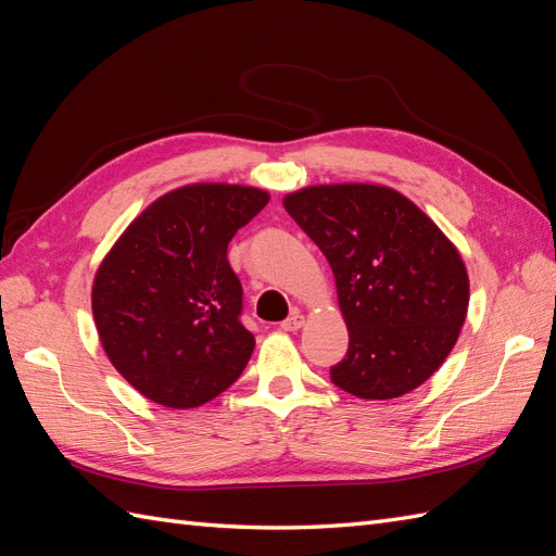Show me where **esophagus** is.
<instances>
[{
	"label": "esophagus",
	"mask_w": 556,
	"mask_h": 556,
	"mask_svg": "<svg viewBox=\"0 0 556 556\" xmlns=\"http://www.w3.org/2000/svg\"><path fill=\"white\" fill-rule=\"evenodd\" d=\"M303 321H305V319H303V315L299 313V309H293V313L281 321V329H283V331H299V329L303 327Z\"/></svg>",
	"instance_id": "34e87169"
}]
</instances>
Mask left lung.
<instances>
[{
  "label": "left lung",
  "instance_id": "8db88e82",
  "mask_svg": "<svg viewBox=\"0 0 556 556\" xmlns=\"http://www.w3.org/2000/svg\"><path fill=\"white\" fill-rule=\"evenodd\" d=\"M283 208L331 265L348 353L329 369L341 391L391 400L445 363L469 305V277L447 237L389 187L325 185Z\"/></svg>",
  "mask_w": 556,
  "mask_h": 556
}]
</instances>
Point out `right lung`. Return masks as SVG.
<instances>
[{"mask_svg":"<svg viewBox=\"0 0 556 556\" xmlns=\"http://www.w3.org/2000/svg\"><path fill=\"white\" fill-rule=\"evenodd\" d=\"M261 189L191 185L151 203L101 263L92 313L113 367L153 403L189 409L247 369L255 339L227 243L267 205Z\"/></svg>","mask_w":556,"mask_h":556,"instance_id":"obj_1","label":"right lung"}]
</instances>
